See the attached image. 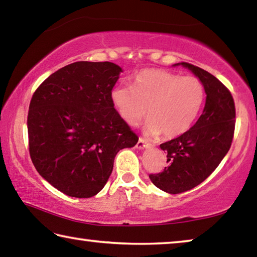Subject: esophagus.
I'll use <instances>...</instances> for the list:
<instances>
[{
  "mask_svg": "<svg viewBox=\"0 0 257 257\" xmlns=\"http://www.w3.org/2000/svg\"><path fill=\"white\" fill-rule=\"evenodd\" d=\"M150 146H151V144H150L149 142L146 141V139L139 137L137 144H136L137 149H139V150H144V149H147V147H150Z\"/></svg>",
  "mask_w": 257,
  "mask_h": 257,
  "instance_id": "obj_1",
  "label": "esophagus"
}]
</instances>
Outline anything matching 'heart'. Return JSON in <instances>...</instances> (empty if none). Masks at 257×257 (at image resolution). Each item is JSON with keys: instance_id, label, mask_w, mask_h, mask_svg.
<instances>
[{"instance_id": "b5f03b06", "label": "heart", "mask_w": 257, "mask_h": 257, "mask_svg": "<svg viewBox=\"0 0 257 257\" xmlns=\"http://www.w3.org/2000/svg\"><path fill=\"white\" fill-rule=\"evenodd\" d=\"M111 99L119 115L130 125H138L149 113L146 132L180 136L191 128L205 101L203 82L160 69H146L135 77L133 87L118 85Z\"/></svg>"}]
</instances>
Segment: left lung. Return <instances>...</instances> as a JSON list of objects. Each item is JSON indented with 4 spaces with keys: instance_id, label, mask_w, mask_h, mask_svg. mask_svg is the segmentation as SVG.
I'll return each mask as SVG.
<instances>
[{
    "instance_id": "obj_1",
    "label": "left lung",
    "mask_w": 257,
    "mask_h": 257,
    "mask_svg": "<svg viewBox=\"0 0 257 257\" xmlns=\"http://www.w3.org/2000/svg\"><path fill=\"white\" fill-rule=\"evenodd\" d=\"M181 66L203 82L206 101L201 116L188 132L160 145L168 153L169 165L162 172L150 175V179L169 194L193 189L215 170L231 146L236 123V107L227 87L202 68L187 62Z\"/></svg>"
}]
</instances>
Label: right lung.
<instances>
[{"instance_id": "right-lung-1", "label": "right lung", "mask_w": 257, "mask_h": 257, "mask_svg": "<svg viewBox=\"0 0 257 257\" xmlns=\"http://www.w3.org/2000/svg\"><path fill=\"white\" fill-rule=\"evenodd\" d=\"M121 71L107 61H78L52 73L33 95L30 159L38 173L68 196H95L111 176L116 153L137 144L138 136L111 99Z\"/></svg>"}]
</instances>
